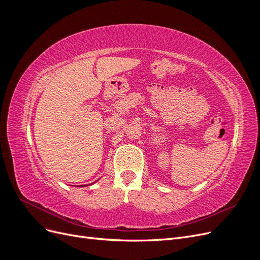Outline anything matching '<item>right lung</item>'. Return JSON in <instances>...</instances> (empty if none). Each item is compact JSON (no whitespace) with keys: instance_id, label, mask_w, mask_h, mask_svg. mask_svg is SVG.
Masks as SVG:
<instances>
[{"instance_id":"add662e5","label":"right lung","mask_w":260,"mask_h":260,"mask_svg":"<svg viewBox=\"0 0 260 260\" xmlns=\"http://www.w3.org/2000/svg\"><path fill=\"white\" fill-rule=\"evenodd\" d=\"M82 186H84V185H82Z\"/></svg>"}]
</instances>
